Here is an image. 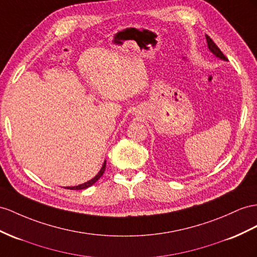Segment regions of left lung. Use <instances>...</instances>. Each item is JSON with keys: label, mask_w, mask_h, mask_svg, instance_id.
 <instances>
[{"label": "left lung", "mask_w": 257, "mask_h": 257, "mask_svg": "<svg viewBox=\"0 0 257 257\" xmlns=\"http://www.w3.org/2000/svg\"><path fill=\"white\" fill-rule=\"evenodd\" d=\"M205 37H206V41H207V45H208V49H209V51L212 52V53L216 56V57H218V58H220V60H223V61H228V58L222 54V52L219 50V48L217 47V45L215 44V42L212 40V39H210L207 35H205Z\"/></svg>", "instance_id": "obj_1"}]
</instances>
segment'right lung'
I'll use <instances>...</instances> for the list:
<instances>
[{
	"instance_id": "1",
	"label": "right lung",
	"mask_w": 257,
	"mask_h": 257,
	"mask_svg": "<svg viewBox=\"0 0 257 257\" xmlns=\"http://www.w3.org/2000/svg\"><path fill=\"white\" fill-rule=\"evenodd\" d=\"M105 167H106V161L104 162V164H103V166H102V168H101V170L100 172H98V174L94 177L93 179H91V180H89V181H87V182H84V183H82V185H79V186H75V187H67L66 189H69V190H82V189H87V188H89V187H91L92 185H94V183L101 178L102 177V175L104 174V170H105Z\"/></svg>"
}]
</instances>
